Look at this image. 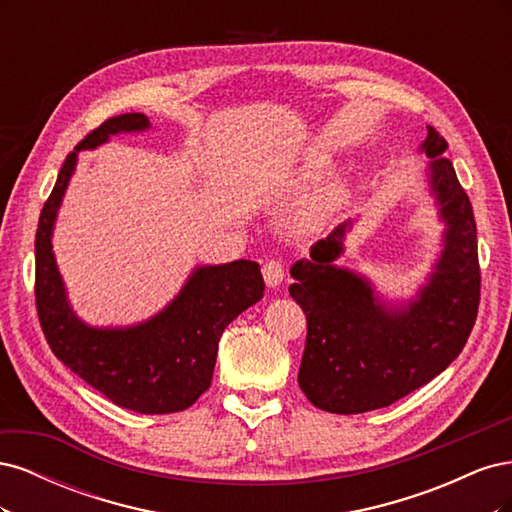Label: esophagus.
<instances>
[{"mask_svg": "<svg viewBox=\"0 0 512 512\" xmlns=\"http://www.w3.org/2000/svg\"><path fill=\"white\" fill-rule=\"evenodd\" d=\"M262 277H265L267 286H271V288L280 286L284 282V265H282V260H277V258L267 260L265 265H262Z\"/></svg>", "mask_w": 512, "mask_h": 512, "instance_id": "1", "label": "esophagus"}]
</instances>
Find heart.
I'll use <instances>...</instances> for the list:
<instances>
[{"label":"heart","mask_w":512,"mask_h":512,"mask_svg":"<svg viewBox=\"0 0 512 512\" xmlns=\"http://www.w3.org/2000/svg\"><path fill=\"white\" fill-rule=\"evenodd\" d=\"M324 173H327V162L314 160V162H309V164L303 168V173H301L299 181H301L303 185H309V183L318 181ZM344 200H346V188H344V183H329V185H324V188L316 190L312 196H309V198L305 200V205H303V209H301V213H299V224H301L303 228H307V230L320 228L324 222H327V220L331 218V215H333L339 207L344 205Z\"/></svg>","instance_id":"b5f03b06"}]
</instances>
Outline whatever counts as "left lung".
<instances>
[{
  "mask_svg": "<svg viewBox=\"0 0 512 512\" xmlns=\"http://www.w3.org/2000/svg\"><path fill=\"white\" fill-rule=\"evenodd\" d=\"M444 136L427 126L431 188L448 228L429 284L408 309H386L369 282L337 269L344 228L292 265L290 297L307 318L299 386L324 412L361 414L391 406L451 365L466 346L480 303L472 203L461 188Z\"/></svg>",
  "mask_w": 512,
  "mask_h": 512,
  "instance_id": "8db88e82",
  "label": "left lung"
}]
</instances>
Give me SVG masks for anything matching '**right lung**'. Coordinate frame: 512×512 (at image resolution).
Here are the masks:
<instances>
[{"label": "right lung", "mask_w": 512, "mask_h": 512, "mask_svg": "<svg viewBox=\"0 0 512 512\" xmlns=\"http://www.w3.org/2000/svg\"><path fill=\"white\" fill-rule=\"evenodd\" d=\"M149 119L126 113L106 119L68 153L36 230V309L46 344L76 376L113 404L141 414L190 408L213 378L218 342L243 309L262 299L258 262L200 267L162 314L132 329H89L74 316L51 252L57 207L74 173L76 151L94 149L119 132L145 130Z\"/></svg>", "instance_id": "add662e5"}]
</instances>
